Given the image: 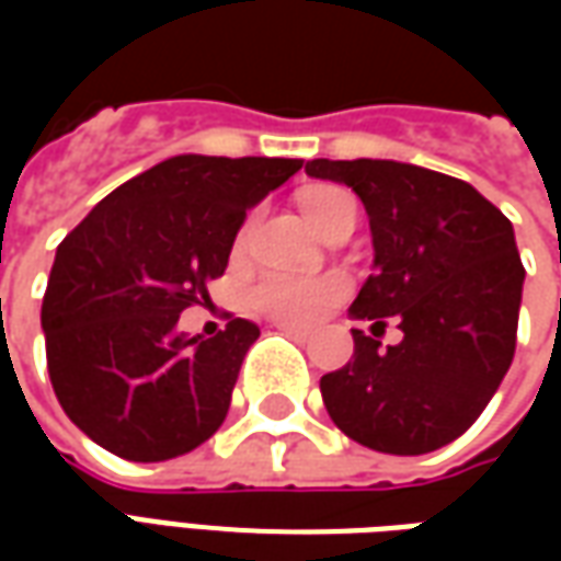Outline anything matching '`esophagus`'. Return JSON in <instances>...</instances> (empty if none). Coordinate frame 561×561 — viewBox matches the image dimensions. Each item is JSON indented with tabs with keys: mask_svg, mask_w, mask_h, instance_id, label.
Segmentation results:
<instances>
[{
	"mask_svg": "<svg viewBox=\"0 0 561 561\" xmlns=\"http://www.w3.org/2000/svg\"><path fill=\"white\" fill-rule=\"evenodd\" d=\"M276 330H282L285 336H291V340H297V342L309 340V330L294 328V324H285V321H279V324H276Z\"/></svg>",
	"mask_w": 561,
	"mask_h": 561,
	"instance_id": "1",
	"label": "esophagus"
}]
</instances>
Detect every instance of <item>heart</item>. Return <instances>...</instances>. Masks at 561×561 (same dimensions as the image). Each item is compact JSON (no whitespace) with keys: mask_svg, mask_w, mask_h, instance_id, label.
<instances>
[{"mask_svg":"<svg viewBox=\"0 0 561 561\" xmlns=\"http://www.w3.org/2000/svg\"><path fill=\"white\" fill-rule=\"evenodd\" d=\"M306 219L316 225L318 231L324 233L330 221L340 213L354 207V197L345 188L336 185H318L309 188L300 197ZM357 209V207H354ZM252 231V219L245 221L237 243H243ZM345 294V282L340 276H294V273H264L261 279L252 285L249 291V304L255 306L261 316L273 318V321H285V324H312L328 312L330 306Z\"/></svg>","mask_w":561,"mask_h":561,"instance_id":"obj_1","label":"heart"}]
</instances>
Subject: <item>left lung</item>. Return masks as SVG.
I'll return each mask as SVG.
<instances>
[{
  "mask_svg": "<svg viewBox=\"0 0 561 561\" xmlns=\"http://www.w3.org/2000/svg\"><path fill=\"white\" fill-rule=\"evenodd\" d=\"M309 176L357 192L369 213L376 273L352 304L348 364L321 378L328 414L357 445L417 457L469 430L517 348L526 270L514 228L481 192L447 173L385 159H312ZM401 318L403 342L377 331ZM379 329L376 331L375 328Z\"/></svg>",
  "mask_w": 561,
  "mask_h": 561,
  "instance_id": "obj_1",
  "label": "left lung"
}]
</instances>
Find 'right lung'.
<instances>
[{"label": "right lung", "instance_id": "right-lung-1", "mask_svg": "<svg viewBox=\"0 0 561 561\" xmlns=\"http://www.w3.org/2000/svg\"><path fill=\"white\" fill-rule=\"evenodd\" d=\"M304 159L173 156L92 209L56 249L42 304L62 412L131 462L183 457L216 433L261 330L228 316L216 336L176 333L228 267L245 209Z\"/></svg>", "mask_w": 561, "mask_h": 561}]
</instances>
